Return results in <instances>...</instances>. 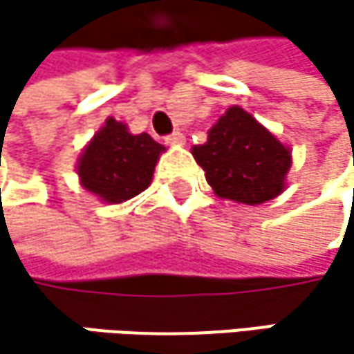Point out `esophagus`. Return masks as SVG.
<instances>
[{
    "label": "esophagus",
    "mask_w": 354,
    "mask_h": 354,
    "mask_svg": "<svg viewBox=\"0 0 354 354\" xmlns=\"http://www.w3.org/2000/svg\"><path fill=\"white\" fill-rule=\"evenodd\" d=\"M166 143H168V145H184V143H186V137H184L180 131H176V133H172V135L166 137Z\"/></svg>",
    "instance_id": "esophagus-1"
}]
</instances>
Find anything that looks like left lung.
Listing matches in <instances>:
<instances>
[{
    "instance_id": "1",
    "label": "left lung",
    "mask_w": 354,
    "mask_h": 354,
    "mask_svg": "<svg viewBox=\"0 0 354 354\" xmlns=\"http://www.w3.org/2000/svg\"><path fill=\"white\" fill-rule=\"evenodd\" d=\"M192 156L219 198L262 205L287 188L291 147L281 143L242 106H230Z\"/></svg>"
}]
</instances>
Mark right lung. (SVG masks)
Masks as SVG:
<instances>
[{
	"mask_svg": "<svg viewBox=\"0 0 354 354\" xmlns=\"http://www.w3.org/2000/svg\"><path fill=\"white\" fill-rule=\"evenodd\" d=\"M164 151L166 147L147 133L133 135L124 122L108 116L82 149L75 172L88 192L102 203L118 205L151 184L153 170Z\"/></svg>",
	"mask_w": 354,
	"mask_h": 354,
	"instance_id": "1",
	"label": "right lung"
}]
</instances>
